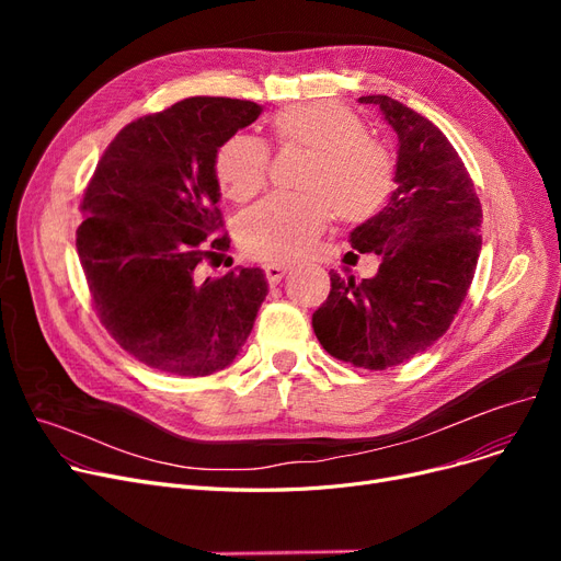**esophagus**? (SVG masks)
<instances>
[{
  "label": "esophagus",
  "instance_id": "obj_1",
  "mask_svg": "<svg viewBox=\"0 0 561 561\" xmlns=\"http://www.w3.org/2000/svg\"><path fill=\"white\" fill-rule=\"evenodd\" d=\"M288 271H290V265H284V263H265L263 265V273H265V277H268L271 284H279Z\"/></svg>",
  "mask_w": 561,
  "mask_h": 561
}]
</instances>
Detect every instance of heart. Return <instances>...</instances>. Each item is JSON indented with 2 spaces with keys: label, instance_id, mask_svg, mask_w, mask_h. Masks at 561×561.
<instances>
[{
  "label": "heart",
  "instance_id": "heart-1",
  "mask_svg": "<svg viewBox=\"0 0 561 561\" xmlns=\"http://www.w3.org/2000/svg\"><path fill=\"white\" fill-rule=\"evenodd\" d=\"M284 150L309 152L296 197H273L254 206L239 222L248 254L263 261L305 256L332 216L366 222L385 209L396 191V159L389 147L368 136L357 113L336 102H302L271 121ZM271 152L248 134L229 136L216 152L214 172L222 193L250 202L268 184Z\"/></svg>",
  "mask_w": 561,
  "mask_h": 561
}]
</instances>
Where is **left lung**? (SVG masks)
I'll list each match as a JSON object with an SVG mask.
<instances>
[{
	"instance_id": "left-lung-1",
	"label": "left lung",
	"mask_w": 561,
	"mask_h": 561,
	"mask_svg": "<svg viewBox=\"0 0 561 561\" xmlns=\"http://www.w3.org/2000/svg\"><path fill=\"white\" fill-rule=\"evenodd\" d=\"M359 102L377 106L398 134V188L350 233L357 252L379 256L377 275L355 282L330 271V296L311 325L332 357L387 370L448 332L476 275L482 206L457 150L427 117L387 95Z\"/></svg>"
}]
</instances>
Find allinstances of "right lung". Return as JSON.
I'll use <instances>...</instances> for the list:
<instances>
[{"instance_id": "1", "label": "right lung", "mask_w": 561, "mask_h": 561, "mask_svg": "<svg viewBox=\"0 0 561 561\" xmlns=\"http://www.w3.org/2000/svg\"><path fill=\"white\" fill-rule=\"evenodd\" d=\"M261 106L186 98L121 129L81 199L77 252L106 332L140 364L182 377L227 368L248 341L268 282L259 268L197 279L229 250L218 209V147ZM217 236L214 237L213 233Z\"/></svg>"}]
</instances>
